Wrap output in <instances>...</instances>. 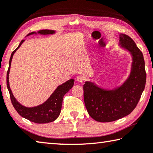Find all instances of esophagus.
Instances as JSON below:
<instances>
[{"mask_svg":"<svg viewBox=\"0 0 153 153\" xmlns=\"http://www.w3.org/2000/svg\"><path fill=\"white\" fill-rule=\"evenodd\" d=\"M84 77L80 76H77V78H76V80L78 82H79V83H82V82H84Z\"/></svg>","mask_w":153,"mask_h":153,"instance_id":"esophagus-1","label":"esophagus"}]
</instances>
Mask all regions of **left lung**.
Here are the masks:
<instances>
[{"instance_id":"1","label":"left lung","mask_w":153,"mask_h":153,"mask_svg":"<svg viewBox=\"0 0 153 153\" xmlns=\"http://www.w3.org/2000/svg\"><path fill=\"white\" fill-rule=\"evenodd\" d=\"M121 47L132 55L131 71L123 85L113 90H104L93 82L84 84V100L88 114L98 122H111L131 113L139 102L146 80L142 52L131 38L120 35Z\"/></svg>"}]
</instances>
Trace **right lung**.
<instances>
[{"mask_svg": "<svg viewBox=\"0 0 153 153\" xmlns=\"http://www.w3.org/2000/svg\"><path fill=\"white\" fill-rule=\"evenodd\" d=\"M55 33L54 30H42L38 31L37 33L42 34V35H50V34H54ZM36 34L35 32H32L29 33L28 35ZM24 42V40H22L18 45V47L11 53L10 60L9 62V69L7 74V86L8 88V91L10 94V98L12 103V105L16 109V110L18 111V113L23 118H25L26 119H28L31 122L35 123H48L50 122H53L60 115V110L62 108V99L65 94L69 91L73 86L74 84V79H71L67 82H65L64 84H61L57 87V88L55 90L54 93L52 94L47 101L43 103L42 105H39L36 107L33 108H27L18 102L14 97L13 93L11 91L10 86H9V74L10 71V67L12 58L14 53L16 52V50L20 47L22 43Z\"/></svg>", "mask_w": 153, "mask_h": 153, "instance_id": "obj_1", "label": "right lung"}]
</instances>
